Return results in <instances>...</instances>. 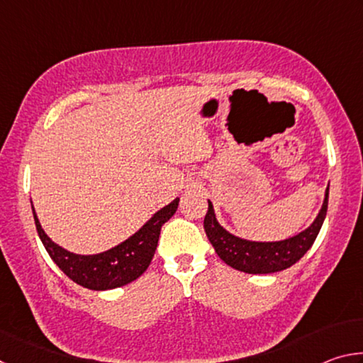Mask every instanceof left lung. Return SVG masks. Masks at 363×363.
<instances>
[{"label": "left lung", "instance_id": "left-lung-1", "mask_svg": "<svg viewBox=\"0 0 363 363\" xmlns=\"http://www.w3.org/2000/svg\"><path fill=\"white\" fill-rule=\"evenodd\" d=\"M328 190L330 184L325 190L323 205L314 223L296 235L279 242H255L233 235L219 224L213 203L208 200V211L203 220L208 240L220 259L233 269L247 274L280 272V270L296 264L314 245L318 232L322 229L325 216H327Z\"/></svg>", "mask_w": 363, "mask_h": 363}]
</instances>
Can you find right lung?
<instances>
[{
	"label": "right lung",
	"mask_w": 363,
	"mask_h": 363,
	"mask_svg": "<svg viewBox=\"0 0 363 363\" xmlns=\"http://www.w3.org/2000/svg\"><path fill=\"white\" fill-rule=\"evenodd\" d=\"M177 205L179 199H174L153 214L130 238L97 255H77L54 243L43 230L33 203L32 211L41 242L59 269L75 284L94 291H104L131 284L145 272L155 255L162 225L176 213Z\"/></svg>",
	"instance_id": "add662e5"
}]
</instances>
